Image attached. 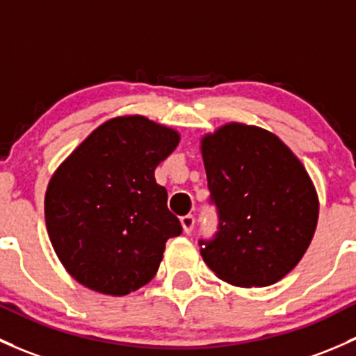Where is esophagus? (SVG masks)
Here are the masks:
<instances>
[{
    "label": "esophagus",
    "instance_id": "esophagus-1",
    "mask_svg": "<svg viewBox=\"0 0 356 356\" xmlns=\"http://www.w3.org/2000/svg\"><path fill=\"white\" fill-rule=\"evenodd\" d=\"M194 222H196V220H194V216H193V215H186V216H182V218H181V223H182V228H184L186 234H191V232H193V228H194Z\"/></svg>",
    "mask_w": 356,
    "mask_h": 356
}]
</instances>
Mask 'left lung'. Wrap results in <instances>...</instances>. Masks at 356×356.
Returning a JSON list of instances; mask_svg holds the SVG:
<instances>
[{
  "label": "left lung",
  "instance_id": "8db88e82",
  "mask_svg": "<svg viewBox=\"0 0 356 356\" xmlns=\"http://www.w3.org/2000/svg\"><path fill=\"white\" fill-rule=\"evenodd\" d=\"M218 232L201 256L223 282L268 286L298 264L319 218L316 188L300 160L266 129L222 126L201 140Z\"/></svg>",
  "mask_w": 356,
  "mask_h": 356
}]
</instances>
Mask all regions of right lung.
Returning <instances> with one entry per match:
<instances>
[{"label":"right lung","instance_id":"1","mask_svg":"<svg viewBox=\"0 0 356 356\" xmlns=\"http://www.w3.org/2000/svg\"><path fill=\"white\" fill-rule=\"evenodd\" d=\"M177 145V131L122 115L92 131L58 167L44 201L47 234L78 283L121 297L155 276L165 242L182 232L155 181Z\"/></svg>","mask_w":356,"mask_h":356}]
</instances>
